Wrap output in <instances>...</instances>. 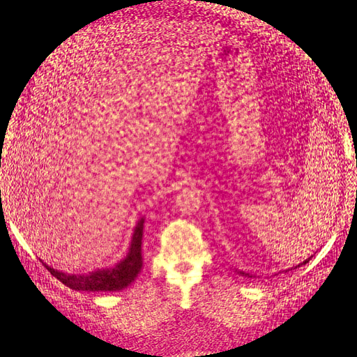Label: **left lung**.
I'll return each instance as SVG.
<instances>
[{
  "label": "left lung",
  "instance_id": "left-lung-1",
  "mask_svg": "<svg viewBox=\"0 0 357 357\" xmlns=\"http://www.w3.org/2000/svg\"><path fill=\"white\" fill-rule=\"evenodd\" d=\"M307 262H308V261H304V262H302V264H307ZM298 267H299V265H298ZM239 273H241V275H242V276H244V275H245V276H250V275H248V273H244V271H239ZM250 278H252V276H250Z\"/></svg>",
  "mask_w": 357,
  "mask_h": 357
}]
</instances>
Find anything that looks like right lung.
Listing matches in <instances>:
<instances>
[{
    "instance_id": "add662e5",
    "label": "right lung",
    "mask_w": 357,
    "mask_h": 357,
    "mask_svg": "<svg viewBox=\"0 0 357 357\" xmlns=\"http://www.w3.org/2000/svg\"><path fill=\"white\" fill-rule=\"evenodd\" d=\"M142 230H144V218H141L135 227L130 248L123 261L118 262L115 267L96 270L87 275H69V273L58 271L44 264L53 276L61 280L72 290L77 291H118L130 285L138 276L142 268Z\"/></svg>"
}]
</instances>
